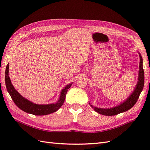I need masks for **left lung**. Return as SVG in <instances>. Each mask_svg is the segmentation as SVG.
<instances>
[{
	"label": "left lung",
	"mask_w": 150,
	"mask_h": 150,
	"mask_svg": "<svg viewBox=\"0 0 150 150\" xmlns=\"http://www.w3.org/2000/svg\"><path fill=\"white\" fill-rule=\"evenodd\" d=\"M139 54V78H138V82L137 85L133 93L131 94L129 98L125 101L124 103L121 104L120 105L116 107L110 108V109H102V108H98L96 107H94L91 104H90L91 107H92L95 111L98 112L99 114L106 116H114L118 115L121 112H125L129 110V109L132 108L136 103L137 102L139 98V95L142 93L144 86V70L143 68V59L142 57Z\"/></svg>",
	"instance_id": "left-lung-1"
}]
</instances>
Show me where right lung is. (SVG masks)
Returning a JSON list of instances; mask_svg holds the SVG:
<instances>
[{"label":"right lung","instance_id":"obj_1","mask_svg":"<svg viewBox=\"0 0 150 150\" xmlns=\"http://www.w3.org/2000/svg\"><path fill=\"white\" fill-rule=\"evenodd\" d=\"M8 66L9 65L7 64L5 72L6 88L13 101L14 102L16 106L20 108L21 110L34 115L42 116L49 115L54 112H56L61 107V106L64 102L67 89L71 87L72 84H69V85L66 86L65 88L62 90L59 100L56 103L51 104H44V105L34 104L22 97L14 89V88H13V86L11 83L9 76H8Z\"/></svg>","mask_w":150,"mask_h":150}]
</instances>
